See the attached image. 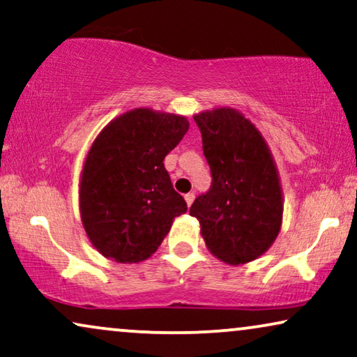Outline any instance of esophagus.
<instances>
[{"mask_svg":"<svg viewBox=\"0 0 357 357\" xmlns=\"http://www.w3.org/2000/svg\"><path fill=\"white\" fill-rule=\"evenodd\" d=\"M194 197H196V196H194V192H189V194H186V196H184V199H186L188 206H191V204L194 202Z\"/></svg>","mask_w":357,"mask_h":357,"instance_id":"1","label":"esophagus"}]
</instances>
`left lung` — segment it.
<instances>
[{"mask_svg": "<svg viewBox=\"0 0 357 357\" xmlns=\"http://www.w3.org/2000/svg\"><path fill=\"white\" fill-rule=\"evenodd\" d=\"M194 121L212 184L189 212L201 223L212 255L228 264L250 263L281 230L282 196L274 161L256 127L234 109H213Z\"/></svg>", "mask_w": 357, "mask_h": 357, "instance_id": "obj_1", "label": "left lung"}]
</instances>
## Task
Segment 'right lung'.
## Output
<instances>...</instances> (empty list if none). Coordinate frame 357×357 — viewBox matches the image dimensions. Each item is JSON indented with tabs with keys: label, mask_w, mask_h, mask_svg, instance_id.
Instances as JSON below:
<instances>
[{
	"label": "right lung",
	"mask_w": 357,
	"mask_h": 357,
	"mask_svg": "<svg viewBox=\"0 0 357 357\" xmlns=\"http://www.w3.org/2000/svg\"><path fill=\"white\" fill-rule=\"evenodd\" d=\"M189 130L174 114L135 109L104 129L84 161L79 211L99 253L117 263L151 256L174 217L188 211L165 168V156Z\"/></svg>",
	"instance_id": "1"
}]
</instances>
